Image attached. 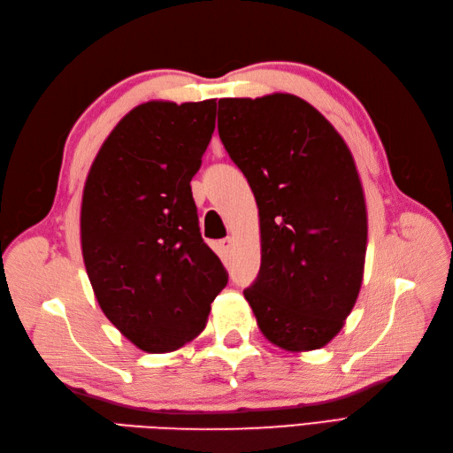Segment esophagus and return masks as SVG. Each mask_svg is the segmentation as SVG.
Returning a JSON list of instances; mask_svg holds the SVG:
<instances>
[{
    "label": "esophagus",
    "mask_w": 453,
    "mask_h": 453,
    "mask_svg": "<svg viewBox=\"0 0 453 453\" xmlns=\"http://www.w3.org/2000/svg\"><path fill=\"white\" fill-rule=\"evenodd\" d=\"M232 245H234V240H232V238L219 240V251H221V255L228 257V253H230V250H232Z\"/></svg>",
    "instance_id": "esophagus-1"
}]
</instances>
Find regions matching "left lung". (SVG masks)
Returning a JSON list of instances; mask_svg holds the SVG:
<instances>
[{"label": "left lung", "instance_id": "1", "mask_svg": "<svg viewBox=\"0 0 453 453\" xmlns=\"http://www.w3.org/2000/svg\"><path fill=\"white\" fill-rule=\"evenodd\" d=\"M219 135L248 177L260 270L243 291L257 325L287 351L326 346L359 296L366 203L342 135L293 94L219 100Z\"/></svg>", "mask_w": 453, "mask_h": 453}]
</instances>
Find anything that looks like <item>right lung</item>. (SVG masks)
<instances>
[{"instance_id":"right-lung-1","label":"right lung","mask_w":453,"mask_h":453,"mask_svg":"<svg viewBox=\"0 0 453 453\" xmlns=\"http://www.w3.org/2000/svg\"><path fill=\"white\" fill-rule=\"evenodd\" d=\"M215 109V100L134 107L107 135L85 183L81 248L96 300L147 353L195 340L228 281L202 240L190 190Z\"/></svg>"}]
</instances>
